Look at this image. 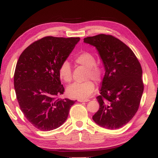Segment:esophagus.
I'll return each mask as SVG.
<instances>
[{
    "label": "esophagus",
    "mask_w": 158,
    "mask_h": 158,
    "mask_svg": "<svg viewBox=\"0 0 158 158\" xmlns=\"http://www.w3.org/2000/svg\"><path fill=\"white\" fill-rule=\"evenodd\" d=\"M79 102H89V99H79L78 100Z\"/></svg>",
    "instance_id": "esophagus-1"
}]
</instances>
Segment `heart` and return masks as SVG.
<instances>
[{
    "mask_svg": "<svg viewBox=\"0 0 158 158\" xmlns=\"http://www.w3.org/2000/svg\"><path fill=\"white\" fill-rule=\"evenodd\" d=\"M77 63L88 68L87 78H92L96 81H100L102 77L103 70L101 67L96 64L95 56L89 52H83L74 58ZM60 78L65 82H69L72 79V69L70 64L65 60L60 64L58 69ZM95 85L92 80H87L82 83H74L67 88V93L73 98L85 99L94 92Z\"/></svg>",
    "mask_w": 158,
    "mask_h": 158,
    "instance_id": "heart-1",
    "label": "heart"
}]
</instances>
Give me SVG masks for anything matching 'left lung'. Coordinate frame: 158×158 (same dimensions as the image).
I'll return each mask as SVG.
<instances>
[{
  "label": "left lung",
  "mask_w": 158,
  "mask_h": 158,
  "mask_svg": "<svg viewBox=\"0 0 158 158\" xmlns=\"http://www.w3.org/2000/svg\"><path fill=\"white\" fill-rule=\"evenodd\" d=\"M84 42L96 47L105 69L100 95L96 98L100 108L93 120L101 127L118 129L139 106L143 91L141 64L130 48L111 35L87 37Z\"/></svg>",
  "instance_id": "left-lung-1"
}]
</instances>
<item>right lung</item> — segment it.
I'll return each mask as SVG.
<instances>
[{
	"mask_svg": "<svg viewBox=\"0 0 158 158\" xmlns=\"http://www.w3.org/2000/svg\"><path fill=\"white\" fill-rule=\"evenodd\" d=\"M79 40L45 37L29 45L19 58L14 75L16 95L21 111L37 129L59 127L75 102L59 98L65 89L58 69Z\"/></svg>",
	"mask_w": 158,
	"mask_h": 158,
	"instance_id": "right-lung-1",
	"label": "right lung"
}]
</instances>
